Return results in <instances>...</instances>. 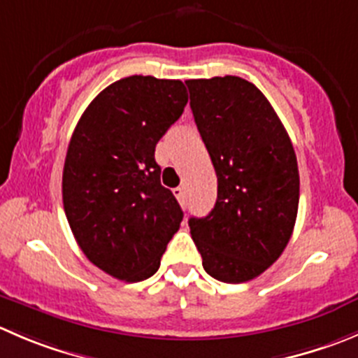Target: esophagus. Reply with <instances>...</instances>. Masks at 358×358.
<instances>
[{"mask_svg": "<svg viewBox=\"0 0 358 358\" xmlns=\"http://www.w3.org/2000/svg\"><path fill=\"white\" fill-rule=\"evenodd\" d=\"M173 194H175V197L178 199L180 204L185 203V189H183V187H176V189H173Z\"/></svg>", "mask_w": 358, "mask_h": 358, "instance_id": "obj_1", "label": "esophagus"}]
</instances>
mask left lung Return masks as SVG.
<instances>
[{"mask_svg": "<svg viewBox=\"0 0 358 358\" xmlns=\"http://www.w3.org/2000/svg\"><path fill=\"white\" fill-rule=\"evenodd\" d=\"M218 180L217 203L189 220L204 271L224 283L262 275L285 250L299 206L292 141L266 96L239 76L187 80Z\"/></svg>", "mask_w": 358, "mask_h": 358, "instance_id": "obj_1", "label": "left lung"}]
</instances>
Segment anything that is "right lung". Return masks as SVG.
I'll use <instances>...</instances> for the list:
<instances>
[{
	"label": "right lung",
	"mask_w": 358,
	"mask_h": 358,
	"mask_svg": "<svg viewBox=\"0 0 358 358\" xmlns=\"http://www.w3.org/2000/svg\"><path fill=\"white\" fill-rule=\"evenodd\" d=\"M180 80L133 75L99 92L80 117L62 171V203L76 243L124 282L154 275L183 211L161 185L155 145L187 105Z\"/></svg>",
	"instance_id": "obj_1"
}]
</instances>
